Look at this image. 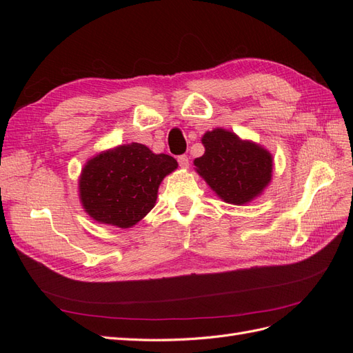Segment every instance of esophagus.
<instances>
[{
  "instance_id": "1",
  "label": "esophagus",
  "mask_w": 353,
  "mask_h": 353,
  "mask_svg": "<svg viewBox=\"0 0 353 353\" xmlns=\"http://www.w3.org/2000/svg\"><path fill=\"white\" fill-rule=\"evenodd\" d=\"M178 165H179V168L187 169V168H188V165H190L188 156H185V154H181V156H178Z\"/></svg>"
}]
</instances>
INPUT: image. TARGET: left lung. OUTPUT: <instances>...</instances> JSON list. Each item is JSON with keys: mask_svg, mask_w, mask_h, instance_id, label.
I'll return each instance as SVG.
<instances>
[{"mask_svg": "<svg viewBox=\"0 0 353 353\" xmlns=\"http://www.w3.org/2000/svg\"><path fill=\"white\" fill-rule=\"evenodd\" d=\"M201 143L206 152L194 160L196 170L223 201L244 205L270 184L272 157L265 148L219 128Z\"/></svg>", "mask_w": 353, "mask_h": 353, "instance_id": "8db88e82", "label": "left lung"}]
</instances>
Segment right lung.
<instances>
[{"label":"right lung","mask_w":353,"mask_h":353,"mask_svg":"<svg viewBox=\"0 0 353 353\" xmlns=\"http://www.w3.org/2000/svg\"><path fill=\"white\" fill-rule=\"evenodd\" d=\"M176 166L172 156L138 143L104 152L82 169V206L95 221L130 228L153 209L160 183Z\"/></svg>","instance_id":"obj_1"}]
</instances>
